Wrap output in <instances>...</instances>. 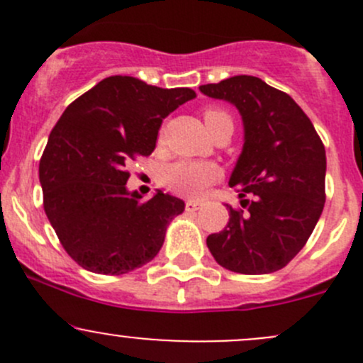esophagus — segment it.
Returning <instances> with one entry per match:
<instances>
[{
  "label": "esophagus",
  "mask_w": 363,
  "mask_h": 363,
  "mask_svg": "<svg viewBox=\"0 0 363 363\" xmlns=\"http://www.w3.org/2000/svg\"><path fill=\"white\" fill-rule=\"evenodd\" d=\"M200 208V203L196 202V200H188V202H186V212H195V211H199Z\"/></svg>",
  "instance_id": "34e87169"
}]
</instances>
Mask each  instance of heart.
I'll return each instance as SVG.
<instances>
[{"label": "heart", "instance_id": "heart-1", "mask_svg": "<svg viewBox=\"0 0 363 363\" xmlns=\"http://www.w3.org/2000/svg\"><path fill=\"white\" fill-rule=\"evenodd\" d=\"M223 119H230V117L228 113L219 111V108H207L203 112V121L208 131ZM218 175L219 170L214 163L181 160L164 167L163 182L167 184V188L179 193V195L200 196L218 179Z\"/></svg>", "mask_w": 363, "mask_h": 363}]
</instances>
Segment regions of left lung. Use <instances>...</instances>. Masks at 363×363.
<instances>
[{
  "label": "left lung",
  "instance_id": "1",
  "mask_svg": "<svg viewBox=\"0 0 363 363\" xmlns=\"http://www.w3.org/2000/svg\"><path fill=\"white\" fill-rule=\"evenodd\" d=\"M200 91L235 105L244 121L228 184L246 211L228 207V225L207 237L208 250L232 272H276L306 246L323 212V142L294 98L258 77L235 75Z\"/></svg>",
  "mask_w": 363,
  "mask_h": 363
}]
</instances>
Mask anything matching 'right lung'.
Instances as JSON below:
<instances>
[{"instance_id": "1", "label": "right lung", "mask_w": 363, "mask_h": 363, "mask_svg": "<svg viewBox=\"0 0 363 363\" xmlns=\"http://www.w3.org/2000/svg\"><path fill=\"white\" fill-rule=\"evenodd\" d=\"M189 87L161 89L107 77L68 105L40 158L43 208L61 246L82 269L121 276L158 255L181 199L128 193V164L155 151L164 117L193 100Z\"/></svg>"}]
</instances>
